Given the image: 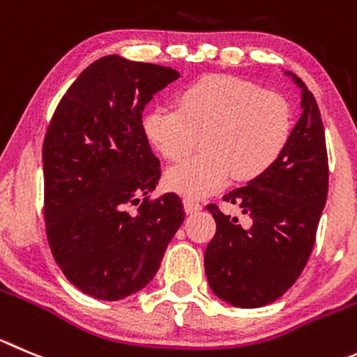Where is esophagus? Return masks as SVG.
<instances>
[{
    "mask_svg": "<svg viewBox=\"0 0 357 357\" xmlns=\"http://www.w3.org/2000/svg\"><path fill=\"white\" fill-rule=\"evenodd\" d=\"M183 204H185V211L188 213H197L199 209H202V204L201 202H197V201H194V199H185V201H183Z\"/></svg>",
    "mask_w": 357,
    "mask_h": 357,
    "instance_id": "obj_1",
    "label": "esophagus"
}]
</instances>
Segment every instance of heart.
Segmentation results:
<instances>
[{
    "label": "heart",
    "instance_id": "heart-1",
    "mask_svg": "<svg viewBox=\"0 0 357 357\" xmlns=\"http://www.w3.org/2000/svg\"><path fill=\"white\" fill-rule=\"evenodd\" d=\"M178 107L146 112L142 130L169 162L183 158L204 135V155L188 158L165 174L169 190L190 199L211 195L236 181H254L282 158L294 128V111L284 95L246 79L209 73L186 84Z\"/></svg>",
    "mask_w": 357,
    "mask_h": 357
}]
</instances>
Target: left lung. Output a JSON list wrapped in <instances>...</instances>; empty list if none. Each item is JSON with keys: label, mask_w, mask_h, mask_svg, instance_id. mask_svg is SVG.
<instances>
[{"label": "left lung", "mask_w": 357, "mask_h": 357, "mask_svg": "<svg viewBox=\"0 0 357 357\" xmlns=\"http://www.w3.org/2000/svg\"><path fill=\"white\" fill-rule=\"evenodd\" d=\"M301 88L303 114L284 155L271 171L224 195V201L250 216L248 229L224 215L216 204L206 209L216 232L206 246L204 269L220 299L239 308L276 301L294 285L315 245L319 220L328 199V151L315 96Z\"/></svg>", "instance_id": "1"}]
</instances>
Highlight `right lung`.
<instances>
[{"mask_svg":"<svg viewBox=\"0 0 357 357\" xmlns=\"http://www.w3.org/2000/svg\"><path fill=\"white\" fill-rule=\"evenodd\" d=\"M178 77L169 66L103 56L66 89L49 123L47 241L66 280L95 299L144 289L185 220L179 195L149 199L160 160L142 130L146 103Z\"/></svg>","mask_w":357,"mask_h":357,"instance_id":"obj_1","label":"right lung"}]
</instances>
